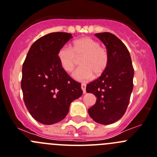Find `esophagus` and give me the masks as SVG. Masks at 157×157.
Returning a JSON list of instances; mask_svg holds the SVG:
<instances>
[{
    "mask_svg": "<svg viewBox=\"0 0 157 157\" xmlns=\"http://www.w3.org/2000/svg\"><path fill=\"white\" fill-rule=\"evenodd\" d=\"M81 89H82V90H83V93L85 94L86 93V84L85 83H82Z\"/></svg>",
    "mask_w": 157,
    "mask_h": 157,
    "instance_id": "34e87169",
    "label": "esophagus"
}]
</instances>
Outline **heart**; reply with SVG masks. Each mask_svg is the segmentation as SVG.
Returning a JSON list of instances; mask_svg holds the SVG:
<instances>
[{
	"label": "heart",
	"instance_id": "obj_1",
	"mask_svg": "<svg viewBox=\"0 0 157 157\" xmlns=\"http://www.w3.org/2000/svg\"><path fill=\"white\" fill-rule=\"evenodd\" d=\"M79 67L74 73V77L79 81H87L101 75L106 70L109 63L108 49L100 42L90 37L77 39L70 47L63 46L58 50L57 58L61 67L66 72L73 71L80 59Z\"/></svg>",
	"mask_w": 157,
	"mask_h": 157
}]
</instances>
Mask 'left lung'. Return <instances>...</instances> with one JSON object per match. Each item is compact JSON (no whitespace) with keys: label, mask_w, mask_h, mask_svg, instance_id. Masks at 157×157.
<instances>
[{"label":"left lung","mask_w":157,"mask_h":157,"mask_svg":"<svg viewBox=\"0 0 157 157\" xmlns=\"http://www.w3.org/2000/svg\"><path fill=\"white\" fill-rule=\"evenodd\" d=\"M95 36L106 46L109 63L98 78L87 84L86 91L97 98L88 113L96 122L109 125L125 113L133 89L134 69L128 49L117 36L110 32Z\"/></svg>","instance_id":"left-lung-1"}]
</instances>
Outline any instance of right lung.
Returning a JSON list of instances; mask_svg holds the SVG:
<instances>
[{
  "mask_svg": "<svg viewBox=\"0 0 157 157\" xmlns=\"http://www.w3.org/2000/svg\"><path fill=\"white\" fill-rule=\"evenodd\" d=\"M71 38L67 32L39 38L23 63L21 87L25 104L32 118L44 125L64 119L70 103L83 94L81 83L68 75L57 58L59 49Z\"/></svg>",
  "mask_w": 157,
  "mask_h": 157,
  "instance_id": "1",
  "label": "right lung"
}]
</instances>
